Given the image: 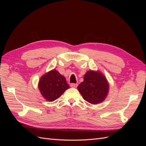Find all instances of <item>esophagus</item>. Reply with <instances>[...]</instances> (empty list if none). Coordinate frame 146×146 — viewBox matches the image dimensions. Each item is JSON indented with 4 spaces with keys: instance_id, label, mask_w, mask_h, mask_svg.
<instances>
[{
    "instance_id": "esophagus-1",
    "label": "esophagus",
    "mask_w": 146,
    "mask_h": 146,
    "mask_svg": "<svg viewBox=\"0 0 146 146\" xmlns=\"http://www.w3.org/2000/svg\"><path fill=\"white\" fill-rule=\"evenodd\" d=\"M70 87H72V88H77L78 85L76 83H71V84H70Z\"/></svg>"
}]
</instances>
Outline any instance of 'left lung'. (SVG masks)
<instances>
[{"instance_id":"1","label":"left lung","mask_w":146,"mask_h":146,"mask_svg":"<svg viewBox=\"0 0 146 146\" xmlns=\"http://www.w3.org/2000/svg\"><path fill=\"white\" fill-rule=\"evenodd\" d=\"M77 90L84 100L91 104H98L107 98L109 85L104 75L100 72L88 70Z\"/></svg>"}]
</instances>
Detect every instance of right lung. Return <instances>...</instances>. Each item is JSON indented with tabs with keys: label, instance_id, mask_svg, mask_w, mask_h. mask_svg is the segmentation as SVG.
Here are the masks:
<instances>
[{
	"label": "right lung",
	"instance_id": "right-lung-1",
	"mask_svg": "<svg viewBox=\"0 0 146 146\" xmlns=\"http://www.w3.org/2000/svg\"><path fill=\"white\" fill-rule=\"evenodd\" d=\"M38 88L42 96L49 102L58 99L64 92L69 88L64 77L58 71L53 69L40 78Z\"/></svg>",
	"mask_w": 146,
	"mask_h": 146
}]
</instances>
